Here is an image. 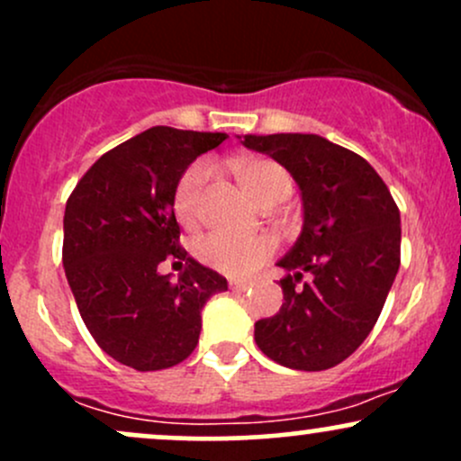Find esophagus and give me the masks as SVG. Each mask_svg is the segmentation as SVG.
<instances>
[{
	"label": "esophagus",
	"instance_id": "obj_1",
	"mask_svg": "<svg viewBox=\"0 0 461 461\" xmlns=\"http://www.w3.org/2000/svg\"><path fill=\"white\" fill-rule=\"evenodd\" d=\"M230 288L231 290H238V293H245V290L251 288V284H249V282H238V279H234V282H230Z\"/></svg>",
	"mask_w": 461,
	"mask_h": 461
}]
</instances>
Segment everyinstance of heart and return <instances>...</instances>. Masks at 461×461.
I'll list each match as a JSON object with an SVG mask.
<instances>
[{"mask_svg":"<svg viewBox=\"0 0 461 461\" xmlns=\"http://www.w3.org/2000/svg\"><path fill=\"white\" fill-rule=\"evenodd\" d=\"M210 177L208 164H193L176 188V216L179 223L190 225L197 219L201 190ZM240 179L249 193L260 203L290 193V177L279 164L271 160H249L240 167ZM197 258L214 271H221L231 277H242L258 268L273 253V242L264 236H234L227 231H212L203 236L194 247Z\"/></svg>","mask_w":461,"mask_h":461,"instance_id":"heart-1","label":"heart"}]
</instances>
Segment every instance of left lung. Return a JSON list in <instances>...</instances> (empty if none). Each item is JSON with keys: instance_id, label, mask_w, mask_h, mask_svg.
<instances>
[{"instance_id": "left-lung-1", "label": "left lung", "mask_w": 461, "mask_h": 461, "mask_svg": "<svg viewBox=\"0 0 461 461\" xmlns=\"http://www.w3.org/2000/svg\"><path fill=\"white\" fill-rule=\"evenodd\" d=\"M240 142L282 164L303 203L297 242L277 262L284 303L256 322L258 347L294 370L336 366L366 340L399 273V208L362 156L319 134H247Z\"/></svg>"}]
</instances>
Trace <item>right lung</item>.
Here are the masks:
<instances>
[{
	"mask_svg": "<svg viewBox=\"0 0 461 461\" xmlns=\"http://www.w3.org/2000/svg\"><path fill=\"white\" fill-rule=\"evenodd\" d=\"M223 131L145 130L104 153L65 210L62 264L79 316L99 347L136 370L176 366L194 351L201 310L227 279L201 267L179 240L176 188ZM185 264L177 283L157 267Z\"/></svg>",
	"mask_w": 461,
	"mask_h": 461,
	"instance_id": "right-lung-1",
	"label": "right lung"
}]
</instances>
